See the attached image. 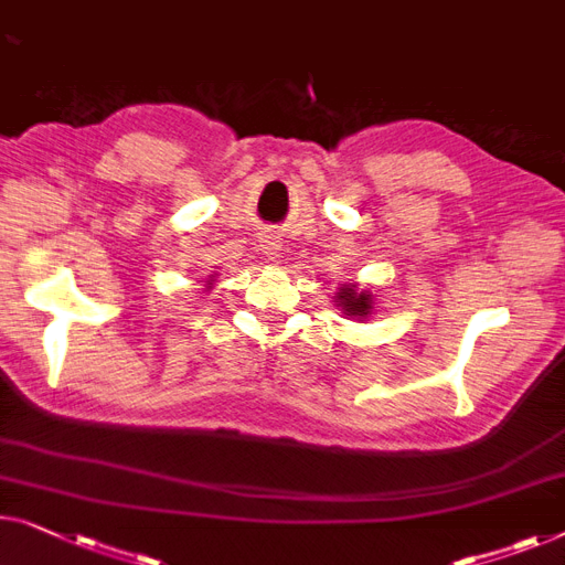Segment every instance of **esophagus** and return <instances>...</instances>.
Returning <instances> with one entry per match:
<instances>
[{
  "label": "esophagus",
  "instance_id": "esophagus-1",
  "mask_svg": "<svg viewBox=\"0 0 565 565\" xmlns=\"http://www.w3.org/2000/svg\"><path fill=\"white\" fill-rule=\"evenodd\" d=\"M263 247L267 249V255H275V252H277V247H275V242H265V244H263Z\"/></svg>",
  "mask_w": 565,
  "mask_h": 565
}]
</instances>
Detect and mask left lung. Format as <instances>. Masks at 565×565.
<instances>
[{"mask_svg":"<svg viewBox=\"0 0 565 565\" xmlns=\"http://www.w3.org/2000/svg\"><path fill=\"white\" fill-rule=\"evenodd\" d=\"M337 302L341 310H347V316L366 318L372 313V296L370 292H356L354 285H343L337 296Z\"/></svg>","mask_w":565,"mask_h":565,"instance_id":"left-lung-1","label":"left lung"}]
</instances>
